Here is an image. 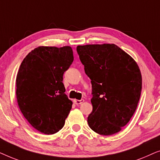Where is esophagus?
<instances>
[{
  "label": "esophagus",
  "instance_id": "esophagus-1",
  "mask_svg": "<svg viewBox=\"0 0 160 160\" xmlns=\"http://www.w3.org/2000/svg\"><path fill=\"white\" fill-rule=\"evenodd\" d=\"M84 102V100H73V102L76 105H79L81 103H82V102Z\"/></svg>",
  "mask_w": 160,
  "mask_h": 160
}]
</instances>
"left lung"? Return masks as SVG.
<instances>
[{"label":"left lung","mask_w":160,"mask_h":160,"mask_svg":"<svg viewBox=\"0 0 160 160\" xmlns=\"http://www.w3.org/2000/svg\"><path fill=\"white\" fill-rule=\"evenodd\" d=\"M76 51L92 87L89 128L100 135L115 134L136 110L142 89L138 65L113 43L78 46Z\"/></svg>","instance_id":"8db88e82"}]
</instances>
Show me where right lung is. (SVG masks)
Returning a JSON list of instances; mask_svg holds the SVG:
<instances>
[{
	"instance_id": "obj_1",
	"label": "right lung",
	"mask_w": 160,
	"mask_h": 160,
	"mask_svg": "<svg viewBox=\"0 0 160 160\" xmlns=\"http://www.w3.org/2000/svg\"><path fill=\"white\" fill-rule=\"evenodd\" d=\"M73 61L69 46L38 47L25 57L17 75V103L24 117L41 133L64 126L73 102L65 94L63 73Z\"/></svg>"
}]
</instances>
